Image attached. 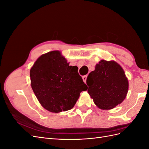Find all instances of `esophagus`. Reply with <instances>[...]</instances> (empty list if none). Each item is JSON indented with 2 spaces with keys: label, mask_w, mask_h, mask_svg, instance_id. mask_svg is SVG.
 <instances>
[{
  "label": "esophagus",
  "mask_w": 149,
  "mask_h": 149,
  "mask_svg": "<svg viewBox=\"0 0 149 149\" xmlns=\"http://www.w3.org/2000/svg\"><path fill=\"white\" fill-rule=\"evenodd\" d=\"M87 75H85V76H83V81L84 82V83H86V79H87Z\"/></svg>",
  "instance_id": "34e87169"
}]
</instances>
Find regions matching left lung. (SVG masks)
Here are the masks:
<instances>
[{
	"instance_id": "1",
	"label": "left lung",
	"mask_w": 149,
	"mask_h": 149,
	"mask_svg": "<svg viewBox=\"0 0 149 149\" xmlns=\"http://www.w3.org/2000/svg\"><path fill=\"white\" fill-rule=\"evenodd\" d=\"M88 93L101 109H111L127 96L129 82L124 71L114 61L102 60L88 76Z\"/></svg>"
}]
</instances>
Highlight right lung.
<instances>
[{"mask_svg": "<svg viewBox=\"0 0 149 149\" xmlns=\"http://www.w3.org/2000/svg\"><path fill=\"white\" fill-rule=\"evenodd\" d=\"M78 70L60 51L43 54L35 62L30 71L31 86L45 109L58 113L74 107L80 93L88 88Z\"/></svg>", "mask_w": 149, "mask_h": 149, "instance_id": "right-lung-1", "label": "right lung"}]
</instances>
